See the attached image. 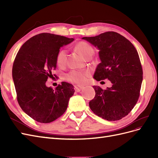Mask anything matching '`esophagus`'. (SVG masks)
Returning <instances> with one entry per match:
<instances>
[{
  "mask_svg": "<svg viewBox=\"0 0 158 158\" xmlns=\"http://www.w3.org/2000/svg\"><path fill=\"white\" fill-rule=\"evenodd\" d=\"M82 89H83V87L77 86V85H75V86H74V89H75L76 92H80V91L82 90Z\"/></svg>",
  "mask_w": 158,
  "mask_h": 158,
  "instance_id": "34e87169",
  "label": "esophagus"
}]
</instances>
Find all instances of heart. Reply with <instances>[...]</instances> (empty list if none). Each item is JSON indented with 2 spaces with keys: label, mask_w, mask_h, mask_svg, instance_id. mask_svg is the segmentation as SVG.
Segmentation results:
<instances>
[{
  "label": "heart",
  "mask_w": 158,
  "mask_h": 158,
  "mask_svg": "<svg viewBox=\"0 0 158 158\" xmlns=\"http://www.w3.org/2000/svg\"><path fill=\"white\" fill-rule=\"evenodd\" d=\"M76 48L85 58L89 55H93L94 52L93 47L85 41L78 42L76 45ZM66 61H67V51L65 49H60L56 55V64L59 67H63L66 64ZM89 76L90 72L88 70H73L66 74L65 78L66 80L71 83L82 85L87 82L88 78Z\"/></svg>",
  "instance_id": "heart-1"
}]
</instances>
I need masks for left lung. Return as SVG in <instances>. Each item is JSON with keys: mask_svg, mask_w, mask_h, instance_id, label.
Returning <instances> with one entry per match:
<instances>
[{"mask_svg": "<svg viewBox=\"0 0 158 158\" xmlns=\"http://www.w3.org/2000/svg\"><path fill=\"white\" fill-rule=\"evenodd\" d=\"M82 39L99 50L101 63L94 78L108 79L113 84L107 89L94 85L95 95L89 103V107L106 120H120L132 111L140 96L143 71L138 52L130 41L114 31Z\"/></svg>", "mask_w": 158, "mask_h": 158, "instance_id": "left-lung-1", "label": "left lung"}]
</instances>
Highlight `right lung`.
Listing matches in <instances>:
<instances>
[{
	"label": "right lung",
	"mask_w": 158,
	"mask_h": 158,
	"mask_svg": "<svg viewBox=\"0 0 158 158\" xmlns=\"http://www.w3.org/2000/svg\"><path fill=\"white\" fill-rule=\"evenodd\" d=\"M73 38L42 33L21 47L14 59L12 78L19 106L27 115L41 123H49L63 115L74 93L72 84L63 82L54 90L46 86L56 67L60 48Z\"/></svg>",
	"instance_id": "add662e5"
}]
</instances>
